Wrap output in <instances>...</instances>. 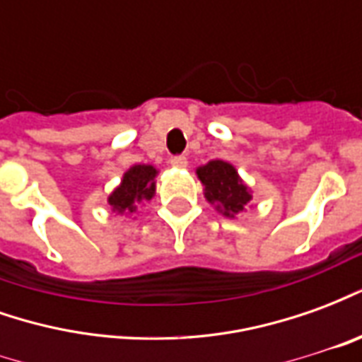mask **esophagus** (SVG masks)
I'll list each match as a JSON object with an SVG mask.
<instances>
[{
    "mask_svg": "<svg viewBox=\"0 0 362 362\" xmlns=\"http://www.w3.org/2000/svg\"><path fill=\"white\" fill-rule=\"evenodd\" d=\"M170 165L176 166V168H186L188 166V158L184 157V155H178V157L170 158Z\"/></svg>",
    "mask_w": 362,
    "mask_h": 362,
    "instance_id": "obj_1",
    "label": "esophagus"
}]
</instances>
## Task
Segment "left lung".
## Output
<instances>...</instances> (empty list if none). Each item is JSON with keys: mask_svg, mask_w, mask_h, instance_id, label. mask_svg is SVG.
I'll return each mask as SVG.
<instances>
[{"mask_svg": "<svg viewBox=\"0 0 362 362\" xmlns=\"http://www.w3.org/2000/svg\"><path fill=\"white\" fill-rule=\"evenodd\" d=\"M196 173L204 184L205 199L225 217H235L250 204V188L244 184L230 163L209 160L207 165L199 166Z\"/></svg>", "mask_w": 362, "mask_h": 362, "instance_id": "8db88e82", "label": "left lung"}]
</instances>
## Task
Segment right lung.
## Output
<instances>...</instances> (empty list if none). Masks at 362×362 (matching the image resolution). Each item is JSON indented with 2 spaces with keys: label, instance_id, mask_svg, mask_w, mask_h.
Wrapping results in <instances>:
<instances>
[{
  "label": "right lung",
  "instance_id": "right-lung-1",
  "mask_svg": "<svg viewBox=\"0 0 362 362\" xmlns=\"http://www.w3.org/2000/svg\"><path fill=\"white\" fill-rule=\"evenodd\" d=\"M157 174V168L151 165L132 166L124 174L118 188L108 196L112 211L135 213L139 205L151 202L155 196V176Z\"/></svg>",
  "mask_w": 362,
  "mask_h": 362
}]
</instances>
